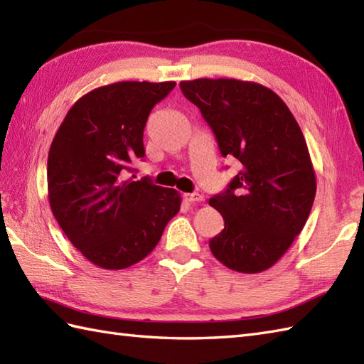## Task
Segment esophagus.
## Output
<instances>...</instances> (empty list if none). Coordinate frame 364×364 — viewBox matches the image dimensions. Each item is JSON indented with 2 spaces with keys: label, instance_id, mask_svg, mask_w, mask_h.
<instances>
[{
  "label": "esophagus",
  "instance_id": "obj_1",
  "mask_svg": "<svg viewBox=\"0 0 364 364\" xmlns=\"http://www.w3.org/2000/svg\"><path fill=\"white\" fill-rule=\"evenodd\" d=\"M184 198H186L189 203H202L205 200V197L202 194H198V192H192V194H184Z\"/></svg>",
  "mask_w": 364,
  "mask_h": 364
}]
</instances>
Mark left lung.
<instances>
[{"instance_id": "left-lung-1", "label": "left lung", "mask_w": 364, "mask_h": 364, "mask_svg": "<svg viewBox=\"0 0 364 364\" xmlns=\"http://www.w3.org/2000/svg\"><path fill=\"white\" fill-rule=\"evenodd\" d=\"M213 129L223 158L241 172L210 198L225 227L210 241L223 266L242 274L272 267L305 227L316 175L299 123L275 92L239 80L181 81Z\"/></svg>"}]
</instances>
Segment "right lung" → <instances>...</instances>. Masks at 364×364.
Returning a JSON list of instances; mask_svg holds the SVG:
<instances>
[{
	"instance_id": "right-lung-1",
	"label": "right lung",
	"mask_w": 364,
	"mask_h": 364,
	"mask_svg": "<svg viewBox=\"0 0 364 364\" xmlns=\"http://www.w3.org/2000/svg\"><path fill=\"white\" fill-rule=\"evenodd\" d=\"M173 81H122L81 97L60 123L48 153L53 215L84 257L103 269H125L149 255L180 211L175 189L123 180L145 156L144 128Z\"/></svg>"
}]
</instances>
